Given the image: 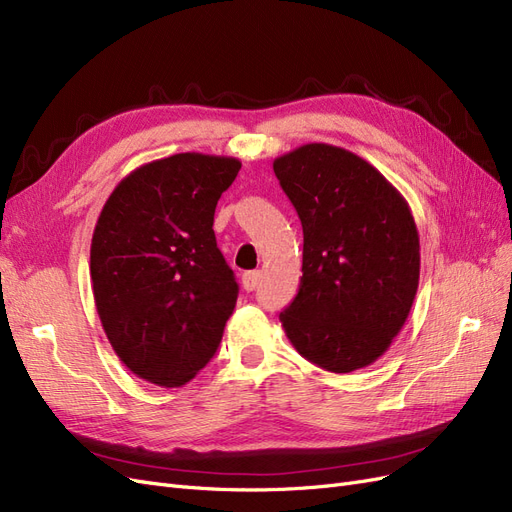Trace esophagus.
<instances>
[{
	"mask_svg": "<svg viewBox=\"0 0 512 512\" xmlns=\"http://www.w3.org/2000/svg\"><path fill=\"white\" fill-rule=\"evenodd\" d=\"M260 280H262V273L260 271H245L243 277H241V284H243V288L247 292H252V290L258 288Z\"/></svg>",
	"mask_w": 512,
	"mask_h": 512,
	"instance_id": "obj_1",
	"label": "esophagus"
}]
</instances>
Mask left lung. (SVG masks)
Wrapping results in <instances>:
<instances>
[{
    "mask_svg": "<svg viewBox=\"0 0 512 512\" xmlns=\"http://www.w3.org/2000/svg\"><path fill=\"white\" fill-rule=\"evenodd\" d=\"M273 170L303 226V277L282 327L318 367L363 369L389 350L416 297L412 211L378 168L342 147L309 143Z\"/></svg>",
    "mask_w": 512,
    "mask_h": 512,
    "instance_id": "8db88e82",
    "label": "left lung"
}]
</instances>
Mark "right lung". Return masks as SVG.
I'll list each match as a JSON object with an SVG mask.
<instances>
[{
    "mask_svg": "<svg viewBox=\"0 0 512 512\" xmlns=\"http://www.w3.org/2000/svg\"><path fill=\"white\" fill-rule=\"evenodd\" d=\"M237 158L177 153L138 166L104 203L91 286L119 361L151 384L190 382L218 350L239 286L215 243Z\"/></svg>",
    "mask_w": 512,
    "mask_h": 512,
    "instance_id": "obj_1",
    "label": "right lung"
}]
</instances>
